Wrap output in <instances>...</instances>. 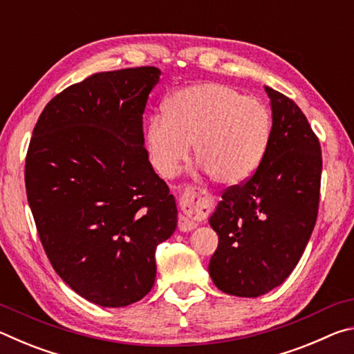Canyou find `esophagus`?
I'll return each mask as SVG.
<instances>
[{
    "instance_id": "esophagus-1",
    "label": "esophagus",
    "mask_w": 354,
    "mask_h": 354,
    "mask_svg": "<svg viewBox=\"0 0 354 354\" xmlns=\"http://www.w3.org/2000/svg\"><path fill=\"white\" fill-rule=\"evenodd\" d=\"M181 207L183 214L179 215L178 227L184 232L195 230L198 225V218L203 211L207 207V201L200 192L195 189H185L181 196Z\"/></svg>"
}]
</instances>
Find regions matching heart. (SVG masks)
Wrapping results in <instances>:
<instances>
[{
	"label": "heart",
	"mask_w": 354,
	"mask_h": 354,
	"mask_svg": "<svg viewBox=\"0 0 354 354\" xmlns=\"http://www.w3.org/2000/svg\"><path fill=\"white\" fill-rule=\"evenodd\" d=\"M272 134L270 112L261 100L243 97L221 82H201L171 95L164 115L149 118L145 145L159 175L175 176L196 158L221 184H239L259 169Z\"/></svg>",
	"instance_id": "b5f03b06"
}]
</instances>
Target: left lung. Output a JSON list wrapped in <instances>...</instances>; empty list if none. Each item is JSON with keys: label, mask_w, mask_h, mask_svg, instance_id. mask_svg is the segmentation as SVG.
<instances>
[{"label": "left lung", "mask_w": 354, "mask_h": 354, "mask_svg": "<svg viewBox=\"0 0 354 354\" xmlns=\"http://www.w3.org/2000/svg\"><path fill=\"white\" fill-rule=\"evenodd\" d=\"M272 134L254 175L221 195L209 223L218 247L209 274L221 292L254 298L284 283L313 234L320 198L322 149L308 118L266 86Z\"/></svg>", "instance_id": "1"}]
</instances>
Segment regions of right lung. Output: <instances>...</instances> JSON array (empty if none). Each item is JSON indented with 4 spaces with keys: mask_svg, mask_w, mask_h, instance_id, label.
Here are the masks:
<instances>
[{
    "mask_svg": "<svg viewBox=\"0 0 354 354\" xmlns=\"http://www.w3.org/2000/svg\"><path fill=\"white\" fill-rule=\"evenodd\" d=\"M160 70L101 71L45 106L32 131L26 195L53 268L103 308L139 301L156 247L176 230L169 185L143 147V111Z\"/></svg>",
    "mask_w": 354,
    "mask_h": 354,
    "instance_id": "obj_1",
    "label": "right lung"
}]
</instances>
